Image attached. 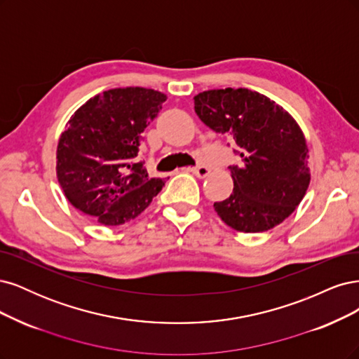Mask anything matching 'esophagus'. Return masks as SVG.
<instances>
[{
  "label": "esophagus",
  "mask_w": 359,
  "mask_h": 359,
  "mask_svg": "<svg viewBox=\"0 0 359 359\" xmlns=\"http://www.w3.org/2000/svg\"><path fill=\"white\" fill-rule=\"evenodd\" d=\"M189 171H192L196 177H201V179H203V177H205V176L209 175V172H210L209 167H205V165H196V167H192V168H189Z\"/></svg>",
  "instance_id": "34e87169"
}]
</instances>
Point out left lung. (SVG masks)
Instances as JSON below:
<instances>
[{
	"instance_id": "left-lung-1",
	"label": "left lung",
	"mask_w": 359,
	"mask_h": 359,
	"mask_svg": "<svg viewBox=\"0 0 359 359\" xmlns=\"http://www.w3.org/2000/svg\"><path fill=\"white\" fill-rule=\"evenodd\" d=\"M194 104L196 116L229 137L240 156V164L229 165L233 194L213 204L219 217L241 233H262L282 224L310 183L309 149L295 119L246 88L204 90Z\"/></svg>"
}]
</instances>
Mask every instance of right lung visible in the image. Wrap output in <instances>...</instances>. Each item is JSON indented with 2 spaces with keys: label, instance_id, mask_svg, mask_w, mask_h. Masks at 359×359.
I'll list each match as a JSON object with an SVG mask.
<instances>
[{
  "label": "right lung",
  "instance_id": "1",
  "mask_svg": "<svg viewBox=\"0 0 359 359\" xmlns=\"http://www.w3.org/2000/svg\"><path fill=\"white\" fill-rule=\"evenodd\" d=\"M167 95L146 88H116L88 100L61 134L56 176L77 210L116 226L140 215L165 182L150 179L137 161L142 133Z\"/></svg>",
  "mask_w": 359,
  "mask_h": 359
}]
</instances>
